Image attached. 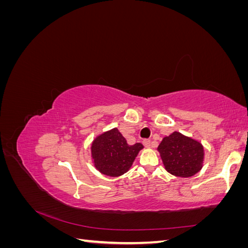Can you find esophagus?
<instances>
[{
	"label": "esophagus",
	"instance_id": "esophagus-1",
	"mask_svg": "<svg viewBox=\"0 0 248 248\" xmlns=\"http://www.w3.org/2000/svg\"><path fill=\"white\" fill-rule=\"evenodd\" d=\"M142 144H144V146L147 147V148L152 147V142L150 140H142Z\"/></svg>",
	"mask_w": 248,
	"mask_h": 248
}]
</instances>
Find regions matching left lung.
<instances>
[{
  "label": "left lung",
  "instance_id": "left-lung-1",
  "mask_svg": "<svg viewBox=\"0 0 248 248\" xmlns=\"http://www.w3.org/2000/svg\"><path fill=\"white\" fill-rule=\"evenodd\" d=\"M157 150L164 168L174 176L191 177L202 168L204 148L202 144L180 132L175 131L163 138Z\"/></svg>",
  "mask_w": 248,
  "mask_h": 248
}]
</instances>
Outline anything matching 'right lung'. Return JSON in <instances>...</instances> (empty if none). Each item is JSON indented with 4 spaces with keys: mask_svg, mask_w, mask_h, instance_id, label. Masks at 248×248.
I'll use <instances>...</instances> for the list:
<instances>
[{
    "mask_svg": "<svg viewBox=\"0 0 248 248\" xmlns=\"http://www.w3.org/2000/svg\"><path fill=\"white\" fill-rule=\"evenodd\" d=\"M144 148L140 142L132 146L117 128L97 137L91 147L94 166L101 174L119 177L130 169L139 152Z\"/></svg>",
    "mask_w": 248,
    "mask_h": 248,
    "instance_id": "right-lung-1",
    "label": "right lung"
}]
</instances>
